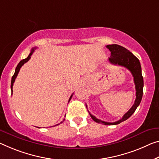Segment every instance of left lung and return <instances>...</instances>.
Masks as SVG:
<instances>
[{
    "label": "left lung",
    "instance_id": "left-lung-1",
    "mask_svg": "<svg viewBox=\"0 0 159 159\" xmlns=\"http://www.w3.org/2000/svg\"><path fill=\"white\" fill-rule=\"evenodd\" d=\"M106 47L111 52V55L109 58V61L112 64L118 65V66H122L127 68L132 73L133 77H134V82L135 84L136 100L132 107L130 108L129 111L123 115L122 119L116 121L115 122H104V121L98 120V118L90 114V112L89 114L95 122L105 125H115L120 124L122 122H124V121L127 120L128 118L130 117L133 113L135 112L137 107L139 105L143 95V79L142 74V67H141L139 60L132 52H130L126 48L118 44L107 45Z\"/></svg>",
    "mask_w": 159,
    "mask_h": 159
}]
</instances>
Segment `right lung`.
I'll return each instance as SVG.
<instances>
[{"mask_svg": "<svg viewBox=\"0 0 159 159\" xmlns=\"http://www.w3.org/2000/svg\"><path fill=\"white\" fill-rule=\"evenodd\" d=\"M34 49H36V47H34V48H32V49L31 50V52L30 53V54L28 55V57H27L26 59H22V60H21L19 62V64H17V67H16V70H15V74H14V75H12V80H11V93L12 94V86H13V84H14V82H15V80H16V77H17V74H18V73H19V71H20V68L23 66V64H25V63H26V62H27L30 60V58H31V56H32V54H33V52H34ZM72 96H73V94L70 95V98H69V102L70 101V99H71V98H72ZM65 120V119H64V120L62 121V122H61L59 123V124H57V125H56L55 126H57V125H60L61 124V123H62L63 122H64V121Z\"/></svg>", "mask_w": 159, "mask_h": 159, "instance_id": "obj_1", "label": "right lung"}]
</instances>
